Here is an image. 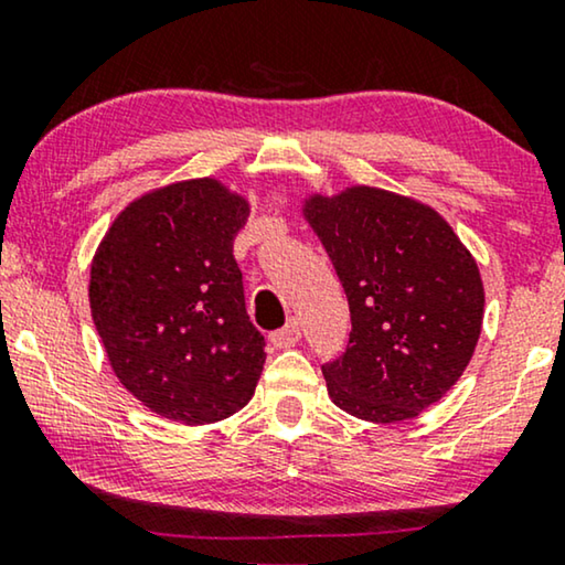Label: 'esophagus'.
I'll return each mask as SVG.
<instances>
[{
	"mask_svg": "<svg viewBox=\"0 0 565 565\" xmlns=\"http://www.w3.org/2000/svg\"><path fill=\"white\" fill-rule=\"evenodd\" d=\"M269 339H273V344L280 347V350H288V347L298 344L300 342V323H298V319H290L280 331H275V334L269 337Z\"/></svg>",
	"mask_w": 565,
	"mask_h": 565,
	"instance_id": "obj_1",
	"label": "esophagus"
}]
</instances>
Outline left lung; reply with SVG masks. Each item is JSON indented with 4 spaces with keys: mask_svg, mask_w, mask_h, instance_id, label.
Here are the masks:
<instances>
[{
    "mask_svg": "<svg viewBox=\"0 0 565 565\" xmlns=\"http://www.w3.org/2000/svg\"><path fill=\"white\" fill-rule=\"evenodd\" d=\"M300 213L352 316L347 352L321 367L329 398L365 422L414 419L476 352L486 292L473 254L431 205L367 184L311 192Z\"/></svg>",
    "mask_w": 565,
    "mask_h": 565,
    "instance_id": "8db88e82",
    "label": "left lung"
}]
</instances>
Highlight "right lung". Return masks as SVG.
Segmentation results:
<instances>
[{"label":"right lung","mask_w":565,"mask_h":565,"mask_svg":"<svg viewBox=\"0 0 565 565\" xmlns=\"http://www.w3.org/2000/svg\"><path fill=\"white\" fill-rule=\"evenodd\" d=\"M249 211L215 177L169 182L130 200L97 244L92 321L122 388L161 419L221 422L257 388L265 337L234 259Z\"/></svg>","instance_id":"add662e5"}]
</instances>
